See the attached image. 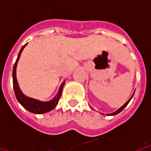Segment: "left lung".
<instances>
[{
  "mask_svg": "<svg viewBox=\"0 0 151 151\" xmlns=\"http://www.w3.org/2000/svg\"><path fill=\"white\" fill-rule=\"evenodd\" d=\"M134 93H135V92H134ZM133 95H134V94H133ZM133 95H132V97H131V98H130V99H129V100L127 101L126 103H124V105L122 106V107L120 108V109H118V110H117V111H115V112L112 113V114H107V115H116V114H119V113H120V112H122V110H124V108L126 107V106H127V105H128V104H129V102H130V100H131V99H132V96H133Z\"/></svg>",
  "mask_w": 151,
  "mask_h": 151,
  "instance_id": "1",
  "label": "left lung"
}]
</instances>
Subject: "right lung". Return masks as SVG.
I'll use <instances>...</instances> for the list:
<instances>
[{
    "instance_id": "obj_1",
    "label": "right lung",
    "mask_w": 151,
    "mask_h": 151,
    "mask_svg": "<svg viewBox=\"0 0 151 151\" xmlns=\"http://www.w3.org/2000/svg\"><path fill=\"white\" fill-rule=\"evenodd\" d=\"M26 45H27V44L25 45L22 46L20 52H19L17 59H16V61H15V64H14V66H13L12 78L14 92H15V97H16L17 100L19 101V103L25 109H27L28 111L34 113V114H45V113H47L48 111H50V110H53L56 106V105L59 103V99L61 97L62 91H63L64 83H63V85H61V87L59 88V92H58L56 96L53 99L49 101V102H41V101H39L37 99L29 98V97H27L26 96H24V94L22 93V91L20 90L19 87V85H18L17 79H16V66H17V63L19 61V59L21 53H22V50H23V48H25Z\"/></svg>"
}]
</instances>
